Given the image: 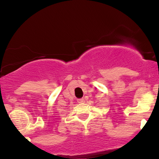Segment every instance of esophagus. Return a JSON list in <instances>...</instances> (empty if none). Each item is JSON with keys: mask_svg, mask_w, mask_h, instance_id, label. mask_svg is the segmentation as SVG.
<instances>
[{"mask_svg": "<svg viewBox=\"0 0 159 159\" xmlns=\"http://www.w3.org/2000/svg\"><path fill=\"white\" fill-rule=\"evenodd\" d=\"M85 100H84V98H78V102H79V103H82V102H84Z\"/></svg>", "mask_w": 159, "mask_h": 159, "instance_id": "1", "label": "esophagus"}]
</instances>
